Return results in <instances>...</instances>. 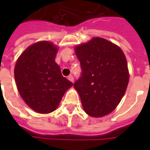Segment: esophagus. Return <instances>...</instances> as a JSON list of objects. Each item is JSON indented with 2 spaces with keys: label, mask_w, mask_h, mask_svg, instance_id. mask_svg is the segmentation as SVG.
Listing matches in <instances>:
<instances>
[{
  "label": "esophagus",
  "mask_w": 150,
  "mask_h": 150,
  "mask_svg": "<svg viewBox=\"0 0 150 150\" xmlns=\"http://www.w3.org/2000/svg\"><path fill=\"white\" fill-rule=\"evenodd\" d=\"M71 82H74V77L72 75H69L68 78H67Z\"/></svg>",
  "instance_id": "obj_1"
}]
</instances>
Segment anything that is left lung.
Instances as JSON below:
<instances>
[{"instance_id":"left-lung-1","label":"left lung","mask_w":150,"mask_h":150,"mask_svg":"<svg viewBox=\"0 0 150 150\" xmlns=\"http://www.w3.org/2000/svg\"><path fill=\"white\" fill-rule=\"evenodd\" d=\"M80 62V78L74 83L85 112L101 117L112 112L125 93L129 74L119 46L101 38L75 48Z\"/></svg>"}]
</instances>
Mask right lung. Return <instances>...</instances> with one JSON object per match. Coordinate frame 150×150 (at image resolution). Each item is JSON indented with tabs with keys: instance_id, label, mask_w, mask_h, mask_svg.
I'll return each mask as SVG.
<instances>
[{
	"instance_id": "1",
	"label": "right lung",
	"mask_w": 150,
	"mask_h": 150,
	"mask_svg": "<svg viewBox=\"0 0 150 150\" xmlns=\"http://www.w3.org/2000/svg\"><path fill=\"white\" fill-rule=\"evenodd\" d=\"M58 47L47 41L29 46L18 59L14 78L18 92L36 112L50 113L59 105L71 82L63 77L55 62Z\"/></svg>"
}]
</instances>
